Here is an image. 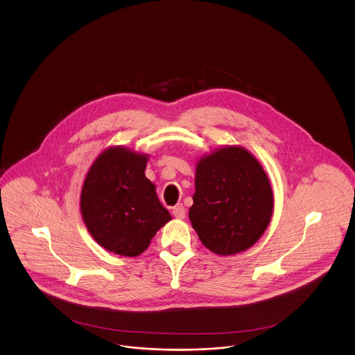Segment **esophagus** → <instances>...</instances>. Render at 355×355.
Returning a JSON list of instances; mask_svg holds the SVG:
<instances>
[{
	"instance_id": "obj_1",
	"label": "esophagus",
	"mask_w": 355,
	"mask_h": 355,
	"mask_svg": "<svg viewBox=\"0 0 355 355\" xmlns=\"http://www.w3.org/2000/svg\"><path fill=\"white\" fill-rule=\"evenodd\" d=\"M173 215L177 218V219H184V215H186V210H184V206L180 203V205H175L173 207Z\"/></svg>"
}]
</instances>
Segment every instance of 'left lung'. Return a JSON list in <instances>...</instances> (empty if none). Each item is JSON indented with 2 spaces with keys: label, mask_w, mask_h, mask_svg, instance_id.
Returning <instances> with one entry per match:
<instances>
[{
  "label": "left lung",
  "mask_w": 355,
  "mask_h": 355,
  "mask_svg": "<svg viewBox=\"0 0 355 355\" xmlns=\"http://www.w3.org/2000/svg\"><path fill=\"white\" fill-rule=\"evenodd\" d=\"M189 210L199 241L214 254L251 248L270 225L273 191L261 164L239 145H223L200 157Z\"/></svg>",
  "instance_id": "1"
}]
</instances>
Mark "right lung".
<instances>
[{
  "mask_svg": "<svg viewBox=\"0 0 355 355\" xmlns=\"http://www.w3.org/2000/svg\"><path fill=\"white\" fill-rule=\"evenodd\" d=\"M149 155L114 145L104 149L85 175L80 214L100 247L135 257L149 247L171 219L157 198L156 184L145 177Z\"/></svg>",
  "mask_w": 355,
  "mask_h": 355,
  "instance_id": "obj_1",
  "label": "right lung"
}]
</instances>
